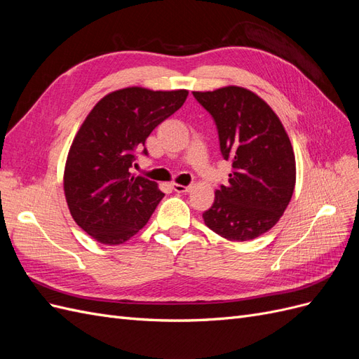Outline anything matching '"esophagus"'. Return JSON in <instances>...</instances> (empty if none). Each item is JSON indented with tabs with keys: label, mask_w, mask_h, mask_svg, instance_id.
<instances>
[{
	"label": "esophagus",
	"mask_w": 359,
	"mask_h": 359,
	"mask_svg": "<svg viewBox=\"0 0 359 359\" xmlns=\"http://www.w3.org/2000/svg\"><path fill=\"white\" fill-rule=\"evenodd\" d=\"M172 189L175 190L177 193H189L191 187H190V186H181V184L173 182V184H172Z\"/></svg>",
	"instance_id": "esophagus-1"
}]
</instances>
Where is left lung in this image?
Segmentation results:
<instances>
[{
    "label": "left lung",
    "mask_w": 359,
    "mask_h": 359,
    "mask_svg": "<svg viewBox=\"0 0 359 359\" xmlns=\"http://www.w3.org/2000/svg\"><path fill=\"white\" fill-rule=\"evenodd\" d=\"M219 130L220 151L232 161L226 186L202 214L211 231L229 241H250L268 232L292 199L295 154L271 106L243 86L193 91Z\"/></svg>",
    "instance_id": "obj_1"
}]
</instances>
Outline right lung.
<instances>
[{
	"instance_id": "right-lung-1",
	"label": "right lung",
	"mask_w": 359,
	"mask_h": 359,
	"mask_svg": "<svg viewBox=\"0 0 359 359\" xmlns=\"http://www.w3.org/2000/svg\"><path fill=\"white\" fill-rule=\"evenodd\" d=\"M187 95L127 86L106 94L86 115L69 149L64 194L76 224L97 243L128 241L165 196L157 182L132 175L130 168L136 149Z\"/></svg>"
}]
</instances>
